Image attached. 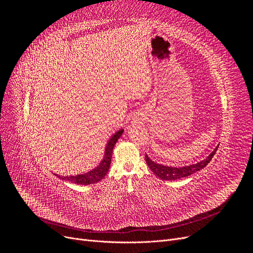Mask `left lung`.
<instances>
[{
	"instance_id": "left-lung-1",
	"label": "left lung",
	"mask_w": 253,
	"mask_h": 253,
	"mask_svg": "<svg viewBox=\"0 0 253 253\" xmlns=\"http://www.w3.org/2000/svg\"><path fill=\"white\" fill-rule=\"evenodd\" d=\"M217 148L218 147H216L215 150H214L206 159L202 160V162L191 165V166L181 167V168H173V167H168V166L156 164L153 162V160H151L148 155H145V163H147V165L149 166L150 170L156 176H158L159 178H162L164 180L180 179L182 177H187V176L204 169V168L210 163V160L212 159L214 154H215Z\"/></svg>"
}]
</instances>
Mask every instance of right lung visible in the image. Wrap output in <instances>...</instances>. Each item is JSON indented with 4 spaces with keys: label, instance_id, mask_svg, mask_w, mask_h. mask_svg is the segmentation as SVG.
I'll return each mask as SVG.
<instances>
[{
    "label": "right lung",
    "instance_id": "obj_1",
    "mask_svg": "<svg viewBox=\"0 0 253 253\" xmlns=\"http://www.w3.org/2000/svg\"><path fill=\"white\" fill-rule=\"evenodd\" d=\"M124 133V129H120L117 133H115L111 139L108 142V145H106L105 149V154L104 158L102 162L100 163L97 168L93 169L91 171L85 173V174H81V175H75V176H59V178L68 180L74 183H79V185H90V183H95L100 181L106 173L109 172L111 162H112V154H113V149L116 144L117 140L119 139V137Z\"/></svg>",
    "mask_w": 253,
    "mask_h": 253
}]
</instances>
